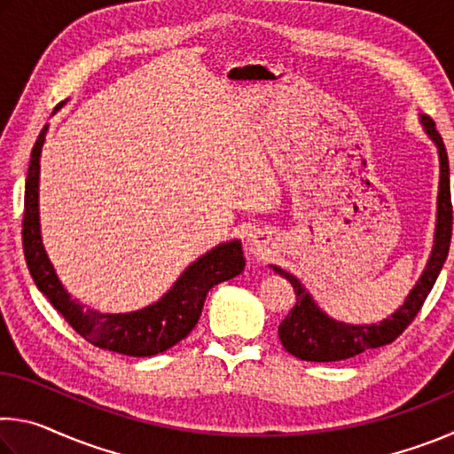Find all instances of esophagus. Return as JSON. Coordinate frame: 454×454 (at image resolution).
<instances>
[{
  "mask_svg": "<svg viewBox=\"0 0 454 454\" xmlns=\"http://www.w3.org/2000/svg\"><path fill=\"white\" fill-rule=\"evenodd\" d=\"M270 234L264 232V230H254V232L248 236V240H246V248H248L250 254L264 258L270 254Z\"/></svg>",
  "mask_w": 454,
  "mask_h": 454,
  "instance_id": "obj_1",
  "label": "esophagus"
}]
</instances>
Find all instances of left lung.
<instances>
[{
	"instance_id": "1",
	"label": "left lung",
	"mask_w": 454,
	"mask_h": 454,
	"mask_svg": "<svg viewBox=\"0 0 454 454\" xmlns=\"http://www.w3.org/2000/svg\"><path fill=\"white\" fill-rule=\"evenodd\" d=\"M420 121L427 136L434 142L436 150H439L441 162L434 246L433 252H430L425 272H422L419 282L414 284L411 294L406 296L404 304L395 314H390L388 318L380 320L379 325H347V322H338L330 318L326 312H322L296 276L282 270L280 266H272L276 274H280L282 278H286L292 284L296 294V304L292 306L288 317L278 326L282 347L296 358L310 360V363H336V360H347L364 350L390 344L404 333V328L417 317L420 306L427 301L428 292L433 290L436 278H439L444 260L449 256L452 234L449 156L441 134L436 132L434 121L428 116H420Z\"/></svg>"
}]
</instances>
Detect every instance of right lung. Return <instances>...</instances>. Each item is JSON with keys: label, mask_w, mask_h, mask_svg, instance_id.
<instances>
[{"label": "right lung", "mask_w": 454, "mask_h": 454, "mask_svg": "<svg viewBox=\"0 0 454 454\" xmlns=\"http://www.w3.org/2000/svg\"><path fill=\"white\" fill-rule=\"evenodd\" d=\"M64 104L66 102L58 104L56 110ZM45 134H48V126H43L32 150L26 178L24 222H21L24 254L35 286L67 320V325L98 348L126 356H153L172 348L198 325L210 288L234 278L244 270L246 260L242 256V244L232 240L206 252L182 272L174 286L158 302L142 310L102 314L83 309V304L74 301L61 286L42 242L37 198H40V156Z\"/></svg>", "instance_id": "right-lung-1"}]
</instances>
